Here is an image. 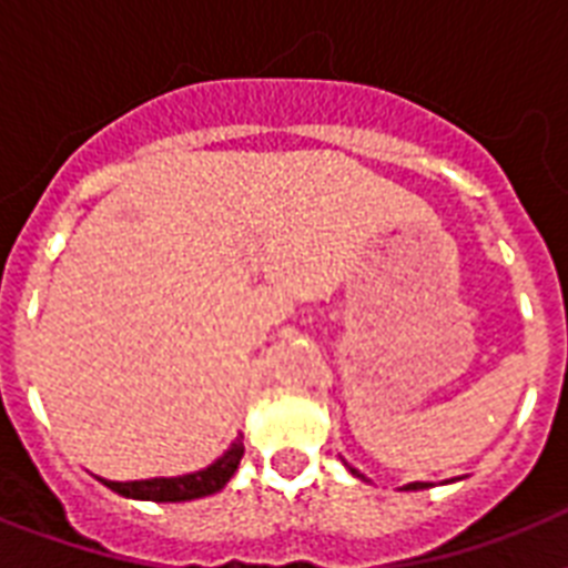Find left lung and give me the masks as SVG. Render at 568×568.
I'll return each instance as SVG.
<instances>
[{
	"label": "left lung",
	"instance_id": "obj_1",
	"mask_svg": "<svg viewBox=\"0 0 568 568\" xmlns=\"http://www.w3.org/2000/svg\"><path fill=\"white\" fill-rule=\"evenodd\" d=\"M347 468H351V466H347ZM351 475L363 477V475H359V471H356V468H351ZM427 486H430V484H422V480H415V484H406L404 489H427Z\"/></svg>",
	"mask_w": 568,
	"mask_h": 568
}]
</instances>
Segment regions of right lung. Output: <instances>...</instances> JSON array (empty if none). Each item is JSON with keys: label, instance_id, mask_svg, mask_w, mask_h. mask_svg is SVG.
<instances>
[{"label": "right lung", "instance_id": "obj_1", "mask_svg": "<svg viewBox=\"0 0 568 568\" xmlns=\"http://www.w3.org/2000/svg\"><path fill=\"white\" fill-rule=\"evenodd\" d=\"M241 457H244V442L235 439L230 450H223V457H217L212 466H205L203 471H194V475L150 477V480H126V484L102 480V484L118 495L138 498V501H194V498L221 493L223 486L230 484V477L239 471Z\"/></svg>", "mask_w": 568, "mask_h": 568}]
</instances>
